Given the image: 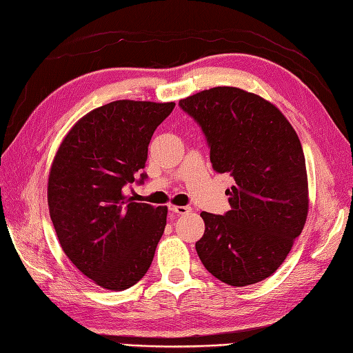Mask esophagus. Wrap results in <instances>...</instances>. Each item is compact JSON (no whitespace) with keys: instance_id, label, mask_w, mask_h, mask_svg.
I'll return each instance as SVG.
<instances>
[{"instance_id":"esophagus-1","label":"esophagus","mask_w":353,"mask_h":353,"mask_svg":"<svg viewBox=\"0 0 353 353\" xmlns=\"http://www.w3.org/2000/svg\"><path fill=\"white\" fill-rule=\"evenodd\" d=\"M169 210L172 211V213H175V214H185V213H190L192 207H187V205H174V203H170Z\"/></svg>"}]
</instances>
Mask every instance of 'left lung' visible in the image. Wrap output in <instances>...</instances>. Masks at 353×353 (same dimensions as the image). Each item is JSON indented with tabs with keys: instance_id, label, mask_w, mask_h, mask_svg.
I'll return each mask as SVG.
<instances>
[{
	"instance_id": "1",
	"label": "left lung",
	"mask_w": 353,
	"mask_h": 353,
	"mask_svg": "<svg viewBox=\"0 0 353 353\" xmlns=\"http://www.w3.org/2000/svg\"><path fill=\"white\" fill-rule=\"evenodd\" d=\"M198 121L217 174L234 178L225 216L202 211L196 252L232 287L256 284L284 263L307 222L308 176L301 140L276 105L230 85L179 101Z\"/></svg>"
}]
</instances>
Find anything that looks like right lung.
<instances>
[{"instance_id":"1","label":"right lung","mask_w":353,"mask_h":353,"mask_svg":"<svg viewBox=\"0 0 353 353\" xmlns=\"http://www.w3.org/2000/svg\"><path fill=\"white\" fill-rule=\"evenodd\" d=\"M175 103L119 99L84 114L61 140L48 176V208L61 249L97 285L121 292L150 269L168 207L125 193L145 169L155 128ZM142 179L145 174H140Z\"/></svg>"}]
</instances>
